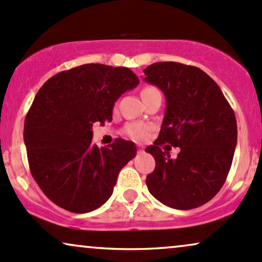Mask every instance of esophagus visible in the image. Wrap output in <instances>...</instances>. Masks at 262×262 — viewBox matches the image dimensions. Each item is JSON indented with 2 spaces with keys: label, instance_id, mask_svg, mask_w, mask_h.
I'll return each instance as SVG.
<instances>
[{
  "label": "esophagus",
  "instance_id": "obj_1",
  "mask_svg": "<svg viewBox=\"0 0 262 262\" xmlns=\"http://www.w3.org/2000/svg\"><path fill=\"white\" fill-rule=\"evenodd\" d=\"M137 151H138V153H143V151H144V149H143V147L138 146V148H137Z\"/></svg>",
  "mask_w": 262,
  "mask_h": 262
}]
</instances>
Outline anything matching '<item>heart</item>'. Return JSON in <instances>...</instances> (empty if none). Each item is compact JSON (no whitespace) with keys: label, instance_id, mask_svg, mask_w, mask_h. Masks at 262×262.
I'll return each mask as SVG.
<instances>
[{"label":"heart","instance_id":"b5f03b06","mask_svg":"<svg viewBox=\"0 0 262 262\" xmlns=\"http://www.w3.org/2000/svg\"><path fill=\"white\" fill-rule=\"evenodd\" d=\"M158 92V90L153 86H146L143 90H142L141 96L149 95V93ZM151 127L148 124H143V122H131V124H127L125 127V132L128 137L132 138L134 141L142 142L147 140L148 136H149Z\"/></svg>","mask_w":262,"mask_h":262}]
</instances>
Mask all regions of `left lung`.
<instances>
[{
	"label": "left lung",
	"mask_w": 262,
	"mask_h": 262,
	"mask_svg": "<svg viewBox=\"0 0 262 262\" xmlns=\"http://www.w3.org/2000/svg\"><path fill=\"white\" fill-rule=\"evenodd\" d=\"M143 73L144 81L159 87L166 99L159 136L146 148L156 159L148 190L170 208H199L217 194L230 172L237 144L233 109L199 68L159 62ZM164 143L180 148L176 160L161 150Z\"/></svg>",
	"instance_id": "1"
}]
</instances>
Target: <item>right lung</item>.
<instances>
[{
    "label": "right lung",
    "instance_id": "right-lung-1",
    "mask_svg": "<svg viewBox=\"0 0 262 262\" xmlns=\"http://www.w3.org/2000/svg\"><path fill=\"white\" fill-rule=\"evenodd\" d=\"M140 80L132 70L83 64L38 90L24 122L31 175L54 204L83 214L111 198L120 170L136 156L134 142L92 144V125L112 121L113 106Z\"/></svg>",
    "mask_w": 262,
    "mask_h": 262
}]
</instances>
